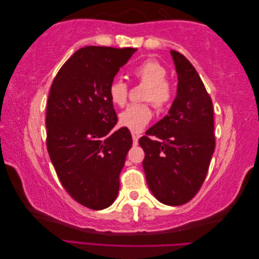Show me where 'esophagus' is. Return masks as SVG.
Segmentation results:
<instances>
[{"mask_svg": "<svg viewBox=\"0 0 259 259\" xmlns=\"http://www.w3.org/2000/svg\"><path fill=\"white\" fill-rule=\"evenodd\" d=\"M139 137H140V135L139 134H136V133H132V139H133V143H134V145H137L139 144Z\"/></svg>", "mask_w": 259, "mask_h": 259, "instance_id": "1", "label": "esophagus"}]
</instances>
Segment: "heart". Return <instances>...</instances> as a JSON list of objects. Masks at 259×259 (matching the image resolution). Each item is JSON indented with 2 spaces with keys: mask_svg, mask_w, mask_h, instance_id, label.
Instances as JSON below:
<instances>
[{
  "mask_svg": "<svg viewBox=\"0 0 259 259\" xmlns=\"http://www.w3.org/2000/svg\"><path fill=\"white\" fill-rule=\"evenodd\" d=\"M166 69L155 60H145L133 69L136 80L146 86L143 100L152 102L157 109L165 108L171 103L173 89L166 80ZM108 96L114 105L123 106L128 96V87L123 80L115 79L110 82ZM152 119V109L149 104H132L118 115L119 125L132 132H140Z\"/></svg>",
  "mask_w": 259,
  "mask_h": 259,
  "instance_id": "heart-1",
  "label": "heart"
}]
</instances>
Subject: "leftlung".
<instances>
[{
	"label": "left lung",
	"instance_id": "1",
	"mask_svg": "<svg viewBox=\"0 0 259 259\" xmlns=\"http://www.w3.org/2000/svg\"><path fill=\"white\" fill-rule=\"evenodd\" d=\"M178 75L177 96L166 116L147 130L139 143L151 192L160 202L181 205L196 196L207 176L215 142L209 94L186 57L171 50Z\"/></svg>",
	"mask_w": 259,
	"mask_h": 259
}]
</instances>
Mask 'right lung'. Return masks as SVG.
<instances>
[{
  "label": "right lung",
  "mask_w": 259,
  "mask_h": 259,
  "mask_svg": "<svg viewBox=\"0 0 259 259\" xmlns=\"http://www.w3.org/2000/svg\"><path fill=\"white\" fill-rule=\"evenodd\" d=\"M88 46L77 50L54 79L47 104V149L61 184L94 210L117 198L119 174L133 140L117 124L108 88L136 52Z\"/></svg>",
  "instance_id": "1"
}]
</instances>
